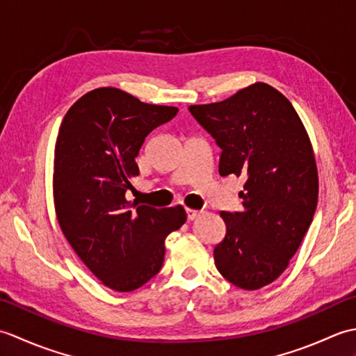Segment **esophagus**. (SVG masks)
Here are the masks:
<instances>
[{"label": "esophagus", "instance_id": "esophagus-1", "mask_svg": "<svg viewBox=\"0 0 356 356\" xmlns=\"http://www.w3.org/2000/svg\"><path fill=\"white\" fill-rule=\"evenodd\" d=\"M185 211H186V217H188V220H194V218H197V217L200 216V211H197V209L186 208Z\"/></svg>", "mask_w": 356, "mask_h": 356}]
</instances>
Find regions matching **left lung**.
Returning <instances> with one entry per match:
<instances>
[{
  "instance_id": "obj_1",
  "label": "left lung",
  "mask_w": 356,
  "mask_h": 356,
  "mask_svg": "<svg viewBox=\"0 0 356 356\" xmlns=\"http://www.w3.org/2000/svg\"><path fill=\"white\" fill-rule=\"evenodd\" d=\"M190 111L222 148L220 176L246 179L243 209L220 213L226 234L214 248L216 268L240 289H260L289 266L314 218L318 171L311 139L289 99L264 82Z\"/></svg>"
}]
</instances>
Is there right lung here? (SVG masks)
<instances>
[{"label":"right lung","mask_w":356,"mask_h":356,"mask_svg":"<svg viewBox=\"0 0 356 356\" xmlns=\"http://www.w3.org/2000/svg\"><path fill=\"white\" fill-rule=\"evenodd\" d=\"M177 107L140 102L115 87L81 96L59 127L53 202L61 231L82 263L116 292H131L162 268L165 238L186 220L184 207L156 209L127 200L139 176L136 156Z\"/></svg>","instance_id":"add662e5"}]
</instances>
